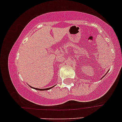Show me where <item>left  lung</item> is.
<instances>
[{"label":"left lung","instance_id":"1","mask_svg":"<svg viewBox=\"0 0 122 122\" xmlns=\"http://www.w3.org/2000/svg\"><path fill=\"white\" fill-rule=\"evenodd\" d=\"M104 76H103V77H104Z\"/></svg>","mask_w":122,"mask_h":122}]
</instances>
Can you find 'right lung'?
Instances as JSON below:
<instances>
[{
    "label": "right lung",
    "mask_w": 122,
    "mask_h": 122,
    "mask_svg": "<svg viewBox=\"0 0 122 122\" xmlns=\"http://www.w3.org/2000/svg\"><path fill=\"white\" fill-rule=\"evenodd\" d=\"M53 87H54V86H52V87L48 88H45V89H39V88H34L35 89H37V90H39V91H46V90H49V89H50L51 88H52ZM31 88H32V86H31Z\"/></svg>",
    "instance_id": "right-lung-1"
}]
</instances>
